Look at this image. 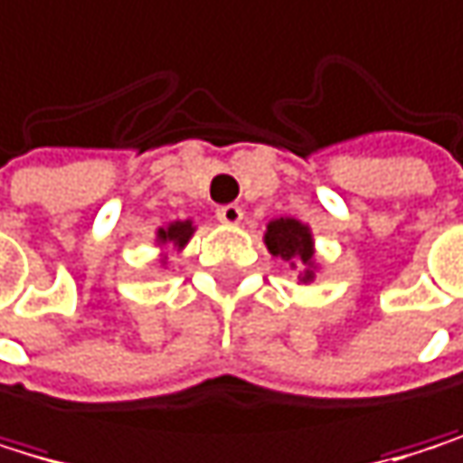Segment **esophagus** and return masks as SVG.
<instances>
[{
	"mask_svg": "<svg viewBox=\"0 0 463 463\" xmlns=\"http://www.w3.org/2000/svg\"><path fill=\"white\" fill-rule=\"evenodd\" d=\"M218 221H221L223 226H240V223H242V210H240L237 203L221 206V210H218Z\"/></svg>",
	"mask_w": 463,
	"mask_h": 463,
	"instance_id": "1",
	"label": "esophagus"
}]
</instances>
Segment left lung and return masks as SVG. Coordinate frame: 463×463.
Returning <instances> with one entry per match:
<instances>
[{"label": "left lung", "instance_id": "8db88e82", "mask_svg": "<svg viewBox=\"0 0 463 463\" xmlns=\"http://www.w3.org/2000/svg\"><path fill=\"white\" fill-rule=\"evenodd\" d=\"M265 248L273 260L289 262L298 284H312L320 273L312 226L298 218H273L265 229Z\"/></svg>", "mask_w": 463, "mask_h": 463}]
</instances>
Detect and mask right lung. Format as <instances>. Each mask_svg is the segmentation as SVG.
<instances>
[{"mask_svg": "<svg viewBox=\"0 0 463 463\" xmlns=\"http://www.w3.org/2000/svg\"><path fill=\"white\" fill-rule=\"evenodd\" d=\"M195 234V223L187 218V221H171V223H163L156 232H154V245L159 248V257H156V265L159 268H168V257L171 253H182L187 248V242L193 240Z\"/></svg>", "mask_w": 463, "mask_h": 463, "instance_id": "1", "label": "right lung"}]
</instances>
